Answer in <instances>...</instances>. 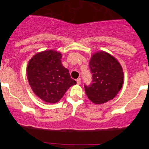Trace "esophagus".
<instances>
[{
    "instance_id": "obj_1",
    "label": "esophagus",
    "mask_w": 149,
    "mask_h": 149,
    "mask_svg": "<svg viewBox=\"0 0 149 149\" xmlns=\"http://www.w3.org/2000/svg\"><path fill=\"white\" fill-rule=\"evenodd\" d=\"M76 82H77V84L80 85V83H81V80H80V78H78V79L76 80Z\"/></svg>"
}]
</instances>
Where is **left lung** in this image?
I'll return each instance as SVG.
<instances>
[{
    "label": "left lung",
    "instance_id": "8db88e82",
    "mask_svg": "<svg viewBox=\"0 0 149 149\" xmlns=\"http://www.w3.org/2000/svg\"><path fill=\"white\" fill-rule=\"evenodd\" d=\"M89 66L92 81L89 86L85 85L88 98L96 104L113 100L123 84V71L120 63L110 54L100 51L93 54Z\"/></svg>",
    "mask_w": 149,
    "mask_h": 149
}]
</instances>
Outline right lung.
I'll return each instance as SVG.
<instances>
[{
  "label": "right lung",
  "instance_id": "obj_1",
  "mask_svg": "<svg viewBox=\"0 0 149 149\" xmlns=\"http://www.w3.org/2000/svg\"><path fill=\"white\" fill-rule=\"evenodd\" d=\"M61 54L45 50L36 54L28 63L27 78L36 95L47 103L54 104L76 81L61 64Z\"/></svg>",
  "mask_w": 149,
  "mask_h": 149
}]
</instances>
